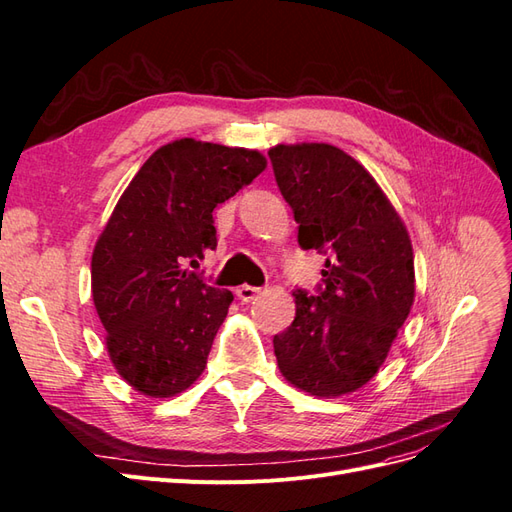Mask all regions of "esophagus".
Masks as SVG:
<instances>
[{
  "mask_svg": "<svg viewBox=\"0 0 512 512\" xmlns=\"http://www.w3.org/2000/svg\"><path fill=\"white\" fill-rule=\"evenodd\" d=\"M260 294V288H256V286H247V284H243V286H239L237 288V297L243 301V303H250V301H254L256 297Z\"/></svg>",
  "mask_w": 512,
  "mask_h": 512,
  "instance_id": "obj_1",
  "label": "esophagus"
}]
</instances>
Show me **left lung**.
Listing matches in <instances>:
<instances>
[{"instance_id":"1","label":"left lung","mask_w":512,"mask_h":512,"mask_svg":"<svg viewBox=\"0 0 512 512\" xmlns=\"http://www.w3.org/2000/svg\"><path fill=\"white\" fill-rule=\"evenodd\" d=\"M299 245L327 256L316 297L294 290L297 314L273 337L277 367L297 389L339 397L378 374L414 303L408 230L376 179L327 143L269 149Z\"/></svg>"}]
</instances>
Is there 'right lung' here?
I'll return each instance as SVG.
<instances>
[{
    "mask_svg": "<svg viewBox=\"0 0 512 512\" xmlns=\"http://www.w3.org/2000/svg\"><path fill=\"white\" fill-rule=\"evenodd\" d=\"M265 168L254 149L181 138L153 151L121 194L91 256V294L108 356L134 391L173 397L203 374L232 292L190 267L218 247L213 209Z\"/></svg>",
    "mask_w": 512,
    "mask_h": 512,
    "instance_id": "1",
    "label": "right lung"
}]
</instances>
